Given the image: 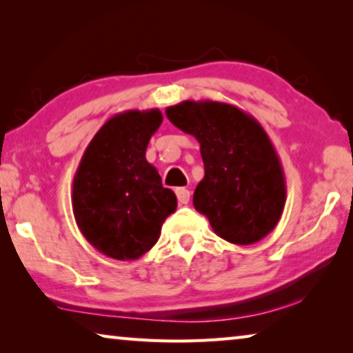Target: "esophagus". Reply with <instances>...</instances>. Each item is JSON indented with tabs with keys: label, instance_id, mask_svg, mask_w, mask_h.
Here are the masks:
<instances>
[{
	"label": "esophagus",
	"instance_id": "esophagus-1",
	"mask_svg": "<svg viewBox=\"0 0 353 353\" xmlns=\"http://www.w3.org/2000/svg\"><path fill=\"white\" fill-rule=\"evenodd\" d=\"M176 196H177L179 204L185 205V204H188V202H190V191L187 188H177Z\"/></svg>",
	"mask_w": 353,
	"mask_h": 353
}]
</instances>
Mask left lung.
Instances as JSON below:
<instances>
[{
	"label": "left lung",
	"mask_w": 353,
	"mask_h": 353,
	"mask_svg": "<svg viewBox=\"0 0 353 353\" xmlns=\"http://www.w3.org/2000/svg\"><path fill=\"white\" fill-rule=\"evenodd\" d=\"M166 117L201 145L204 179L193 204L214 234L248 246L277 225L286 201L282 163L256 119L236 105L218 101H182Z\"/></svg>",
	"instance_id": "1"
}]
</instances>
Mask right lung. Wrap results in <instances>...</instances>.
I'll return each instance as SVG.
<instances>
[{"instance_id":"right-lung-1","label":"right lung","mask_w":353,"mask_h":353,"mask_svg":"<svg viewBox=\"0 0 353 353\" xmlns=\"http://www.w3.org/2000/svg\"><path fill=\"white\" fill-rule=\"evenodd\" d=\"M162 112L126 110L103 124L73 179V213L85 240L115 260H137L160 236L177 198L163 188L146 148Z\"/></svg>"}]
</instances>
